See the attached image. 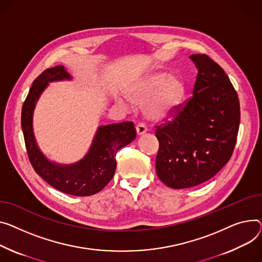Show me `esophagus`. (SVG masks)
I'll return each mask as SVG.
<instances>
[{
  "mask_svg": "<svg viewBox=\"0 0 262 262\" xmlns=\"http://www.w3.org/2000/svg\"><path fill=\"white\" fill-rule=\"evenodd\" d=\"M136 130L138 135H143L144 133H146L147 127L145 126L144 123H142V122H139V123L136 125Z\"/></svg>",
  "mask_w": 262,
  "mask_h": 262,
  "instance_id": "obj_1",
  "label": "esophagus"
}]
</instances>
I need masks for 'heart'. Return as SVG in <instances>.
<instances>
[{"mask_svg":"<svg viewBox=\"0 0 262 262\" xmlns=\"http://www.w3.org/2000/svg\"><path fill=\"white\" fill-rule=\"evenodd\" d=\"M184 96L183 82L176 76L164 73L152 75L134 85L126 94L130 103L144 106L148 119L160 120L169 117L177 110ZM121 106L129 105L124 100L119 99Z\"/></svg>","mask_w":262,"mask_h":262,"instance_id":"obj_1","label":"heart"}]
</instances>
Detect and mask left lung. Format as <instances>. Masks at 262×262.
<instances>
[{"instance_id":"obj_1","label":"left lung","mask_w":262,"mask_h":262,"mask_svg":"<svg viewBox=\"0 0 262 262\" xmlns=\"http://www.w3.org/2000/svg\"><path fill=\"white\" fill-rule=\"evenodd\" d=\"M198 68L193 96L156 126V172L171 188L214 177L231 159L240 123L238 95L222 67L207 55L189 57Z\"/></svg>"}]
</instances>
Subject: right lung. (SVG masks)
I'll list each match as a JSON object with an SVG mask.
<instances>
[{
	"instance_id": "right-lung-1",
	"label": "right lung",
	"mask_w": 262,
	"mask_h": 262,
	"mask_svg": "<svg viewBox=\"0 0 262 262\" xmlns=\"http://www.w3.org/2000/svg\"><path fill=\"white\" fill-rule=\"evenodd\" d=\"M71 79L64 66L47 68L33 81L23 103L21 123L28 159L38 175L49 185L73 196H91L99 193L113 179L117 166V151L135 140L133 122L126 121L100 126L90 151L73 165L62 166L49 162L40 151L32 132V113L48 82Z\"/></svg>"
}]
</instances>
